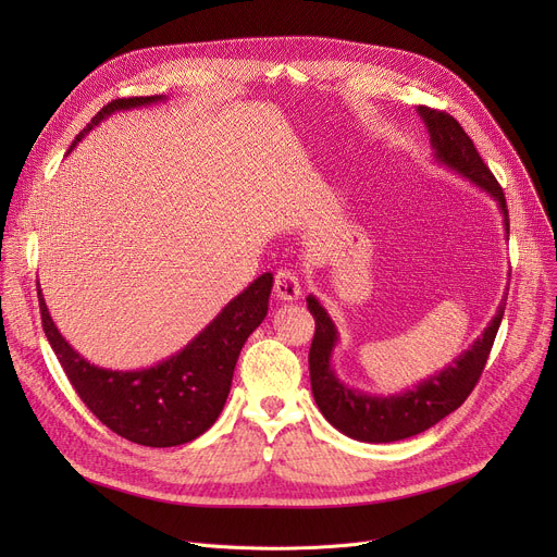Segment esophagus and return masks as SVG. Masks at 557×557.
Returning <instances> with one entry per match:
<instances>
[{"label":"esophagus","instance_id":"34e87169","mask_svg":"<svg viewBox=\"0 0 557 557\" xmlns=\"http://www.w3.org/2000/svg\"><path fill=\"white\" fill-rule=\"evenodd\" d=\"M273 290H275V296L284 302H296L302 296V286H300L298 275L294 271H286V269L275 275Z\"/></svg>","mask_w":557,"mask_h":557}]
</instances>
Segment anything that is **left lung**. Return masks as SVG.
I'll use <instances>...</instances> for the list:
<instances>
[{"instance_id":"8db88e82","label":"left lung","mask_w":557,"mask_h":557,"mask_svg":"<svg viewBox=\"0 0 557 557\" xmlns=\"http://www.w3.org/2000/svg\"><path fill=\"white\" fill-rule=\"evenodd\" d=\"M418 114L429 133L433 162L449 169L451 173H458L460 178L470 181L476 189L485 191L496 202V208H499L508 237L510 221L504 189L494 181V175L481 160L470 135L462 131L454 116L445 112L418 106ZM307 307L315 318V334L309 349V374L311 393L320 413L347 437L382 445L397 443L404 441V437H411L431 429L433 424L454 413L467 399V395L474 391L485 368L494 336L499 332L506 298L496 307L490 325L470 345V349L460 352L441 372H435L422 379L413 388L395 395H372L347 386L336 374L332 363L334 349L341 341L332 315L315 296L307 298Z\"/></svg>"}]
</instances>
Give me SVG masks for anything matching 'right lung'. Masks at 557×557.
Segmentation results:
<instances>
[{"label":"right lung","mask_w":557,"mask_h":557,"mask_svg":"<svg viewBox=\"0 0 557 557\" xmlns=\"http://www.w3.org/2000/svg\"><path fill=\"white\" fill-rule=\"evenodd\" d=\"M169 97H133L108 103L74 146L110 114L164 103ZM70 149V151H72ZM273 273H261L232 298L183 349L139 370L99 368L58 332L38 284L47 341L83 404L116 435L144 447H178L208 431L227 399L232 374L248 336L269 313Z\"/></svg>","instance_id":"1"}]
</instances>
